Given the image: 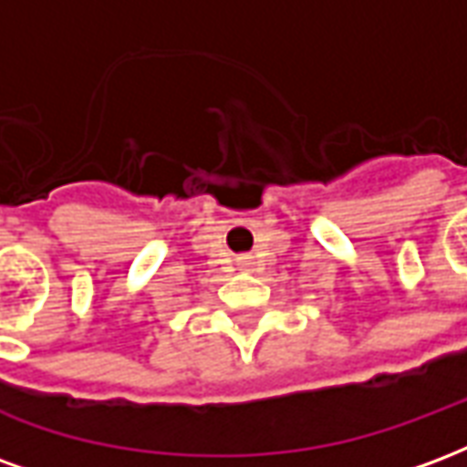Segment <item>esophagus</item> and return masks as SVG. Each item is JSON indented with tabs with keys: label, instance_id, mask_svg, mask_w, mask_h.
I'll list each match as a JSON object with an SVG mask.
<instances>
[{
	"label": "esophagus",
	"instance_id": "obj_1",
	"mask_svg": "<svg viewBox=\"0 0 467 467\" xmlns=\"http://www.w3.org/2000/svg\"><path fill=\"white\" fill-rule=\"evenodd\" d=\"M237 265H240V267H250V257H247V254H243V257H237Z\"/></svg>",
	"mask_w": 467,
	"mask_h": 467
}]
</instances>
